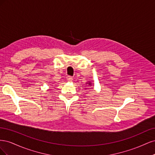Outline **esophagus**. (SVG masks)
<instances>
[{"mask_svg":"<svg viewBox=\"0 0 155 155\" xmlns=\"http://www.w3.org/2000/svg\"><path fill=\"white\" fill-rule=\"evenodd\" d=\"M67 81H72V79H73V78H72V76H67Z\"/></svg>","mask_w":155,"mask_h":155,"instance_id":"obj_1","label":"esophagus"}]
</instances>
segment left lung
<instances>
[{
  "label": "left lung",
  "mask_w": 155,
  "mask_h": 155,
  "mask_svg": "<svg viewBox=\"0 0 155 155\" xmlns=\"http://www.w3.org/2000/svg\"><path fill=\"white\" fill-rule=\"evenodd\" d=\"M88 83H88V85H91V84H92V83H91V82H88Z\"/></svg>",
  "instance_id": "left-lung-1"
}]
</instances>
